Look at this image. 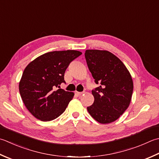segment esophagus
I'll list each match as a JSON object with an SVG mask.
<instances>
[{
  "instance_id": "esophagus-1",
  "label": "esophagus",
  "mask_w": 159,
  "mask_h": 159,
  "mask_svg": "<svg viewBox=\"0 0 159 159\" xmlns=\"http://www.w3.org/2000/svg\"><path fill=\"white\" fill-rule=\"evenodd\" d=\"M83 92H78V91H76L75 92V94H76L77 96H80V95H81L82 94H83Z\"/></svg>"
}]
</instances>
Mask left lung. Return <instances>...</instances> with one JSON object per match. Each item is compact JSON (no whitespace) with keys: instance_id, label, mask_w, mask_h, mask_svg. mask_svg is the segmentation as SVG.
I'll list each match as a JSON object with an SVG mask.
<instances>
[{"instance_id":"8db88e82","label":"left lung","mask_w":159,"mask_h":159,"mask_svg":"<svg viewBox=\"0 0 159 159\" xmlns=\"http://www.w3.org/2000/svg\"><path fill=\"white\" fill-rule=\"evenodd\" d=\"M87 64L96 84L92 90L94 103L87 107L89 114L102 124L114 122L129 107L133 92V80L125 65L106 50L87 49Z\"/></svg>"}]
</instances>
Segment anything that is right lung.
Masks as SVG:
<instances>
[{
  "label": "right lung",
  "instance_id": "obj_1",
  "mask_svg": "<svg viewBox=\"0 0 159 159\" xmlns=\"http://www.w3.org/2000/svg\"><path fill=\"white\" fill-rule=\"evenodd\" d=\"M81 54L76 50L48 52L34 59L24 70L19 83L20 94L27 110L37 119L52 120L64 112L74 92L54 89L65 83V70Z\"/></svg>",
  "mask_w": 159,
  "mask_h": 159
}]
</instances>
